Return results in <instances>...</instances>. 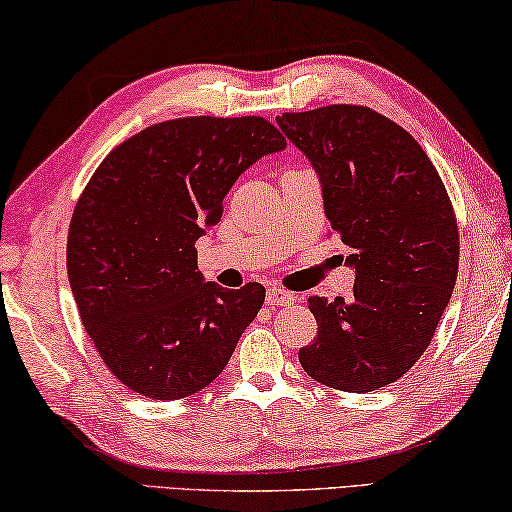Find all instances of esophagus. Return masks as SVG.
I'll return each instance as SVG.
<instances>
[{
	"label": "esophagus",
	"instance_id": "esophagus-1",
	"mask_svg": "<svg viewBox=\"0 0 512 512\" xmlns=\"http://www.w3.org/2000/svg\"><path fill=\"white\" fill-rule=\"evenodd\" d=\"M265 301H267V306L276 308V306H290V304H295L297 297L292 295V292L283 290V288H270V290H267Z\"/></svg>",
	"mask_w": 512,
	"mask_h": 512
}]
</instances>
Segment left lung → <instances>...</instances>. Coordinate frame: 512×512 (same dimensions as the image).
<instances>
[{"instance_id": "1", "label": "left lung", "mask_w": 512, "mask_h": 512, "mask_svg": "<svg viewBox=\"0 0 512 512\" xmlns=\"http://www.w3.org/2000/svg\"><path fill=\"white\" fill-rule=\"evenodd\" d=\"M322 181L324 215L356 270L349 299H308L317 338L299 363L317 383L372 392L431 345L458 274V224L445 183L397 122L356 104L276 117Z\"/></svg>"}]
</instances>
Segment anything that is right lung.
<instances>
[{
  "label": "right lung",
  "instance_id": "right-lung-1",
  "mask_svg": "<svg viewBox=\"0 0 512 512\" xmlns=\"http://www.w3.org/2000/svg\"><path fill=\"white\" fill-rule=\"evenodd\" d=\"M283 147L265 117H179L117 145L83 188L67 276L92 345L129 390L183 399L229 363L265 288L204 283L195 242L240 174Z\"/></svg>",
  "mask_w": 512,
  "mask_h": 512
}]
</instances>
